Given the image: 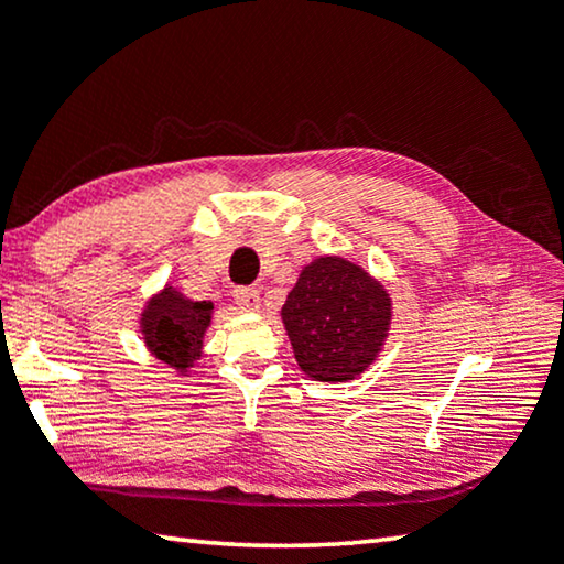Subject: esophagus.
Listing matches in <instances>:
<instances>
[{"label":"esophagus","instance_id":"34e87169","mask_svg":"<svg viewBox=\"0 0 564 564\" xmlns=\"http://www.w3.org/2000/svg\"><path fill=\"white\" fill-rule=\"evenodd\" d=\"M234 299L243 311H256L258 306H261V293H258L256 289H250V285H238V289L234 291Z\"/></svg>","mask_w":564,"mask_h":564}]
</instances>
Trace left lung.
Returning a JSON list of instances; mask_svg holds the SVG:
<instances>
[{
    "label": "left lung",
    "mask_w": 564,
    "mask_h": 564,
    "mask_svg": "<svg viewBox=\"0 0 564 564\" xmlns=\"http://www.w3.org/2000/svg\"><path fill=\"white\" fill-rule=\"evenodd\" d=\"M281 316L301 371L336 383L359 377L377 359L391 299L361 265L324 256L303 268Z\"/></svg>",
    "instance_id": "1"
}]
</instances>
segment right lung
Returning <instances> with one entry per match:
<instances>
[{
    "label": "right lung",
    "instance_id": "obj_1",
    "mask_svg": "<svg viewBox=\"0 0 564 564\" xmlns=\"http://www.w3.org/2000/svg\"><path fill=\"white\" fill-rule=\"evenodd\" d=\"M210 301H191L173 285H167L145 306L140 328L145 346L160 361L177 371H187L195 359H200L203 336L210 326Z\"/></svg>",
    "mask_w": 564,
    "mask_h": 564
}]
</instances>
